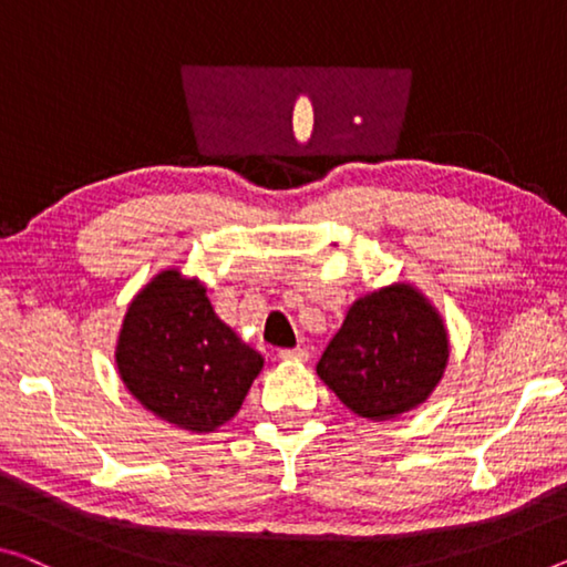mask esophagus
I'll return each mask as SVG.
<instances>
[{"mask_svg":"<svg viewBox=\"0 0 567 567\" xmlns=\"http://www.w3.org/2000/svg\"><path fill=\"white\" fill-rule=\"evenodd\" d=\"M281 360H296V362H307L309 360V350L307 347H293V350H281L278 352Z\"/></svg>","mask_w":567,"mask_h":567,"instance_id":"1","label":"esophagus"}]
</instances>
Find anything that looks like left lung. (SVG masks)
I'll use <instances>...</instances> for the list:
<instances>
[{"label": "left lung", "instance_id": "obj_1", "mask_svg": "<svg viewBox=\"0 0 567 567\" xmlns=\"http://www.w3.org/2000/svg\"><path fill=\"white\" fill-rule=\"evenodd\" d=\"M441 313L411 284L357 299L321 354L324 385L368 421H390L429 400L449 364Z\"/></svg>", "mask_w": 567, "mask_h": 567}]
</instances>
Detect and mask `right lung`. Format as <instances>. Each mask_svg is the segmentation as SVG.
<instances>
[{
  "label": "right lung",
  "mask_w": 567,
  "mask_h": 567,
  "mask_svg": "<svg viewBox=\"0 0 567 567\" xmlns=\"http://www.w3.org/2000/svg\"><path fill=\"white\" fill-rule=\"evenodd\" d=\"M116 368L146 411L182 431L213 433L240 411L264 357L217 319L197 278L167 268L128 303Z\"/></svg>",
  "instance_id": "add662e5"
}]
</instances>
